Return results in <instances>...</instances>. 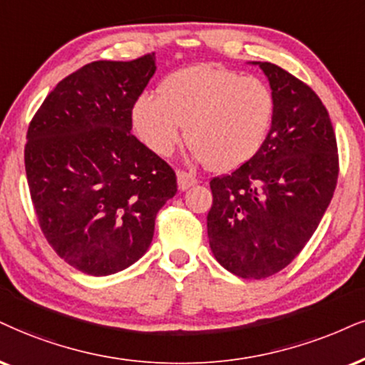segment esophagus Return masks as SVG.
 I'll return each instance as SVG.
<instances>
[{
  "instance_id": "obj_1",
  "label": "esophagus",
  "mask_w": 365,
  "mask_h": 365,
  "mask_svg": "<svg viewBox=\"0 0 365 365\" xmlns=\"http://www.w3.org/2000/svg\"><path fill=\"white\" fill-rule=\"evenodd\" d=\"M197 179L191 173H186V170H179L178 173V186L181 191L190 190L191 186H195Z\"/></svg>"
}]
</instances>
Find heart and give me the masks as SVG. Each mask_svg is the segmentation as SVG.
Masks as SVG:
<instances>
[{
	"label": "heart",
	"mask_w": 365,
	"mask_h": 365,
	"mask_svg": "<svg viewBox=\"0 0 365 365\" xmlns=\"http://www.w3.org/2000/svg\"><path fill=\"white\" fill-rule=\"evenodd\" d=\"M272 118L274 96L262 79L211 64L170 74L157 96L143 94L133 106V127L154 154H174L186 127L196 159L218 173L257 154Z\"/></svg>",
	"instance_id": "obj_1"
}]
</instances>
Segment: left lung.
<instances>
[{"label":"left lung","instance_id":"left-lung-1","mask_svg":"<svg viewBox=\"0 0 365 365\" xmlns=\"http://www.w3.org/2000/svg\"><path fill=\"white\" fill-rule=\"evenodd\" d=\"M274 96V118L259 152L210 181L208 238L227 271L264 279L304 249L334 197L339 148L330 115L307 83L257 62Z\"/></svg>","mask_w":365,"mask_h":365}]
</instances>
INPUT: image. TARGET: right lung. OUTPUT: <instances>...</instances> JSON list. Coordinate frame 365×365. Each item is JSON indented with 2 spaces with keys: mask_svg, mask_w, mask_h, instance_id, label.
<instances>
[{
  "mask_svg": "<svg viewBox=\"0 0 365 365\" xmlns=\"http://www.w3.org/2000/svg\"><path fill=\"white\" fill-rule=\"evenodd\" d=\"M154 53L96 61L64 78L34 115L25 170L40 230L61 259L110 276L145 254L155 215L178 192L174 169L132 133Z\"/></svg>",
  "mask_w": 365,
  "mask_h": 365,
  "instance_id": "add662e5",
  "label": "right lung"
}]
</instances>
